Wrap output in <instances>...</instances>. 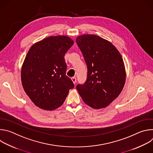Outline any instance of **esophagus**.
<instances>
[{"label":"esophagus","instance_id":"34e87169","mask_svg":"<svg viewBox=\"0 0 153 153\" xmlns=\"http://www.w3.org/2000/svg\"><path fill=\"white\" fill-rule=\"evenodd\" d=\"M71 80H72L73 82L74 83V84H76V82H77V79H76V78L75 77H72V78H71Z\"/></svg>","mask_w":153,"mask_h":153}]
</instances>
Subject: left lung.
<instances>
[{
	"mask_svg": "<svg viewBox=\"0 0 153 153\" xmlns=\"http://www.w3.org/2000/svg\"><path fill=\"white\" fill-rule=\"evenodd\" d=\"M87 66V77L76 88L83 102L94 109L105 108L120 94L126 73L122 56L108 40L96 35L76 39Z\"/></svg>",
	"mask_w": 153,
	"mask_h": 153,
	"instance_id": "left-lung-1",
	"label": "left lung"
}]
</instances>
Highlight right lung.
<instances>
[{
	"mask_svg": "<svg viewBox=\"0 0 153 153\" xmlns=\"http://www.w3.org/2000/svg\"><path fill=\"white\" fill-rule=\"evenodd\" d=\"M73 40L64 36H51L34 44L29 50L21 70L23 88L34 105L54 110L65 100L74 85L66 75L65 54Z\"/></svg>",
	"mask_w": 153,
	"mask_h": 153,
	"instance_id": "right-lung-1",
	"label": "right lung"
}]
</instances>
